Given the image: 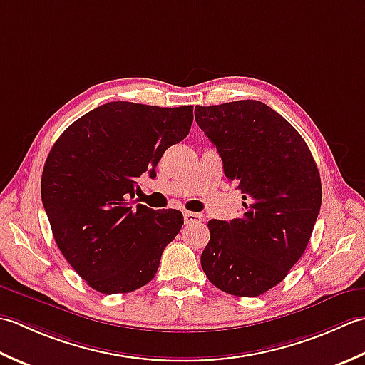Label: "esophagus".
Masks as SVG:
<instances>
[{"mask_svg": "<svg viewBox=\"0 0 365 365\" xmlns=\"http://www.w3.org/2000/svg\"><path fill=\"white\" fill-rule=\"evenodd\" d=\"M202 220H203V217L198 212H189V211L184 212V222H185V224H200V222H202Z\"/></svg>", "mask_w": 365, "mask_h": 365, "instance_id": "esophagus-1", "label": "esophagus"}]
</instances>
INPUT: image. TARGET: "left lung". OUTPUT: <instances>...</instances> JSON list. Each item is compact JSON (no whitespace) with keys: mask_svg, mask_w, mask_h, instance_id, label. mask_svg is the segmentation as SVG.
I'll return each instance as SVG.
<instances>
[{"mask_svg":"<svg viewBox=\"0 0 365 365\" xmlns=\"http://www.w3.org/2000/svg\"><path fill=\"white\" fill-rule=\"evenodd\" d=\"M242 214L210 220L202 267L212 285L241 297L266 293L306 250L322 206V180L309 146L292 124L259 101L195 107Z\"/></svg>","mask_w":365,"mask_h":365,"instance_id":"8db88e82","label":"left lung"}]
</instances>
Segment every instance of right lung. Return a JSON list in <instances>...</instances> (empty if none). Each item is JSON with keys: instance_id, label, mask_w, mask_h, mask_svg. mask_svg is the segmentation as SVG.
<instances>
[{"instance_id": "obj_1", "label": "right lung", "mask_w": 365, "mask_h": 365, "mask_svg": "<svg viewBox=\"0 0 365 365\" xmlns=\"http://www.w3.org/2000/svg\"><path fill=\"white\" fill-rule=\"evenodd\" d=\"M192 121V106L108 102L72 123L50 150L42 203L58 249L96 292L130 293L154 279L182 212L135 207L129 198Z\"/></svg>"}]
</instances>
